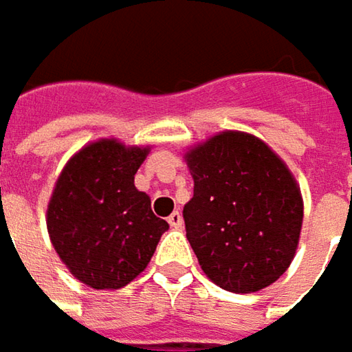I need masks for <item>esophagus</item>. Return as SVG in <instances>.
I'll return each mask as SVG.
<instances>
[{
    "label": "esophagus",
    "mask_w": 352,
    "mask_h": 352,
    "mask_svg": "<svg viewBox=\"0 0 352 352\" xmlns=\"http://www.w3.org/2000/svg\"><path fill=\"white\" fill-rule=\"evenodd\" d=\"M168 223L172 229H182V225H184L182 213H180V211H174V213H170Z\"/></svg>",
    "instance_id": "34e87169"
}]
</instances>
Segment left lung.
I'll return each mask as SVG.
<instances>
[{"mask_svg":"<svg viewBox=\"0 0 352 352\" xmlns=\"http://www.w3.org/2000/svg\"><path fill=\"white\" fill-rule=\"evenodd\" d=\"M194 197L186 236L219 288L250 294L282 276L298 249L304 201L284 160L258 137L223 131L186 153Z\"/></svg>","mask_w":352,"mask_h":352,"instance_id":"left-lung-1","label":"left lung"}]
</instances>
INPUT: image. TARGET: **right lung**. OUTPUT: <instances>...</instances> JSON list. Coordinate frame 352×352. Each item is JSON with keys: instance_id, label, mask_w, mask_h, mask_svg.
Returning a JSON list of instances; mask_svg holds the SVG:
<instances>
[{"instance_id": "obj_1", "label": "right lung", "mask_w": 352, "mask_h": 352, "mask_svg": "<svg viewBox=\"0 0 352 352\" xmlns=\"http://www.w3.org/2000/svg\"><path fill=\"white\" fill-rule=\"evenodd\" d=\"M148 146L100 139L62 168L47 210L50 243L80 282L96 290L127 286L151 263L168 223L135 188Z\"/></svg>"}]
</instances>
